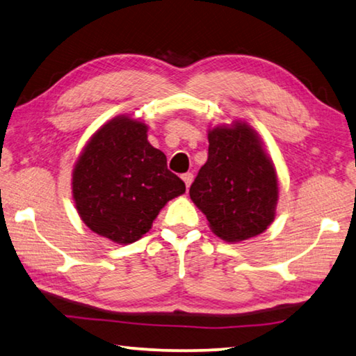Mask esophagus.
<instances>
[{"mask_svg": "<svg viewBox=\"0 0 356 356\" xmlns=\"http://www.w3.org/2000/svg\"><path fill=\"white\" fill-rule=\"evenodd\" d=\"M183 181H184V184H186V188H189V186L192 184V181H194V175H192L191 172H188V173H183Z\"/></svg>", "mask_w": 356, "mask_h": 356, "instance_id": "1", "label": "esophagus"}]
</instances>
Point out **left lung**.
Listing matches in <instances>:
<instances>
[{
  "mask_svg": "<svg viewBox=\"0 0 356 356\" xmlns=\"http://www.w3.org/2000/svg\"><path fill=\"white\" fill-rule=\"evenodd\" d=\"M208 161L189 195L209 227L227 242L258 236L275 219V167L247 123L217 127L208 134Z\"/></svg>",
  "mask_w": 356,
  "mask_h": 356,
  "instance_id": "obj_1",
  "label": "left lung"
}]
</instances>
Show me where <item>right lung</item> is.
<instances>
[{"label":"right lung","mask_w":356,"mask_h":356,"mask_svg":"<svg viewBox=\"0 0 356 356\" xmlns=\"http://www.w3.org/2000/svg\"><path fill=\"white\" fill-rule=\"evenodd\" d=\"M78 214L93 233L117 244L140 239L172 198L186 192L167 158L147 140V124L127 115L103 124L73 170Z\"/></svg>","instance_id":"obj_1"}]
</instances>
